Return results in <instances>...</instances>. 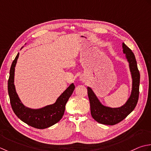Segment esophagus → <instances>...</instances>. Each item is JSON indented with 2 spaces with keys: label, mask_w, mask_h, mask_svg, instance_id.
Instances as JSON below:
<instances>
[{
  "label": "esophagus",
  "mask_w": 151,
  "mask_h": 151,
  "mask_svg": "<svg viewBox=\"0 0 151 151\" xmlns=\"http://www.w3.org/2000/svg\"><path fill=\"white\" fill-rule=\"evenodd\" d=\"M84 79H85L84 77H83V76H81V81H84Z\"/></svg>",
  "instance_id": "34e87169"
}]
</instances>
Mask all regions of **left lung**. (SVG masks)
<instances>
[{"label": "left lung", "mask_w": 151, "mask_h": 151, "mask_svg": "<svg viewBox=\"0 0 151 151\" xmlns=\"http://www.w3.org/2000/svg\"><path fill=\"white\" fill-rule=\"evenodd\" d=\"M123 53L126 55L130 65L132 77V91L131 96L124 106L118 108H110L101 104L93 91L87 87L88 96L91 106V113L93 118L100 124L114 125L124 119L136 107L139 94L140 73L137 68L135 55L132 50L126 45L122 44Z\"/></svg>", "instance_id": "8db88e82"}]
</instances>
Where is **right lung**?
Returning <instances> with one entry per match:
<instances>
[{"mask_svg": "<svg viewBox=\"0 0 151 151\" xmlns=\"http://www.w3.org/2000/svg\"><path fill=\"white\" fill-rule=\"evenodd\" d=\"M19 53L12 62L8 81V91L12 108L16 116L26 124L38 129H44L56 124L62 119L65 111L66 104L71 96L75 85L73 83L58 98L56 102L38 109L26 107L21 103L15 91L14 86V72Z\"/></svg>", "mask_w": 151, "mask_h": 151, "instance_id": "right-lung-1", "label": "right lung"}]
</instances>
